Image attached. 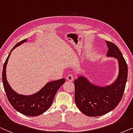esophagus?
<instances>
[{
  "label": "esophagus",
  "instance_id": "esophagus-1",
  "mask_svg": "<svg viewBox=\"0 0 133 133\" xmlns=\"http://www.w3.org/2000/svg\"><path fill=\"white\" fill-rule=\"evenodd\" d=\"M66 79L67 81H72L74 79V76L72 75L71 74H69L66 77Z\"/></svg>",
  "mask_w": 133,
  "mask_h": 133
}]
</instances>
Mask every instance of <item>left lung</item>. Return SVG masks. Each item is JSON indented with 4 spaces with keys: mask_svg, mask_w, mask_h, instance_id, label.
I'll use <instances>...</instances> for the list:
<instances>
[{
    "mask_svg": "<svg viewBox=\"0 0 133 133\" xmlns=\"http://www.w3.org/2000/svg\"><path fill=\"white\" fill-rule=\"evenodd\" d=\"M107 57H115L119 63V75L115 83L105 87L90 83L83 76L74 81L75 101L82 113L90 117L99 116L111 111L122 99L128 76L126 61L117 46L106 41Z\"/></svg>",
    "mask_w": 133,
    "mask_h": 133,
    "instance_id": "8db88e82",
    "label": "left lung"
}]
</instances>
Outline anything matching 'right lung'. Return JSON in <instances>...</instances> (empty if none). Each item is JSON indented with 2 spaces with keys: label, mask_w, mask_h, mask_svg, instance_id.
Listing matches in <instances>:
<instances>
[{
  "label": "right lung",
  "mask_w": 133,
  "mask_h": 133,
  "mask_svg": "<svg viewBox=\"0 0 133 133\" xmlns=\"http://www.w3.org/2000/svg\"><path fill=\"white\" fill-rule=\"evenodd\" d=\"M26 39L17 43L11 50L16 48L20 44L26 42ZM11 53L7 57L3 65L2 71V81L5 93L14 109L20 113L28 116H37L45 112L52 105L54 97L59 88L65 82V79L49 82L38 92L35 94L25 96L17 93L11 89L7 81L6 77V67Z\"/></svg>",
  "instance_id": "1"
}]
</instances>
